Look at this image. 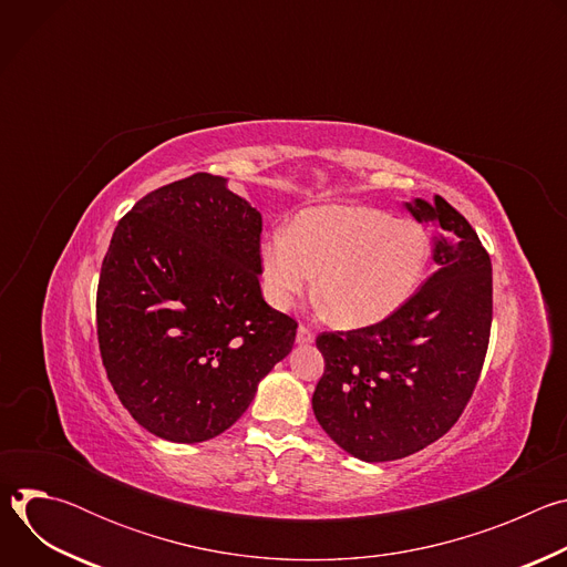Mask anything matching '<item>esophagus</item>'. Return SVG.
Listing matches in <instances>:
<instances>
[{
    "label": "esophagus",
    "mask_w": 567,
    "mask_h": 567,
    "mask_svg": "<svg viewBox=\"0 0 567 567\" xmlns=\"http://www.w3.org/2000/svg\"><path fill=\"white\" fill-rule=\"evenodd\" d=\"M296 343H298V346H309V343H313V332H311L309 328L300 326L298 332H296Z\"/></svg>",
    "instance_id": "1"
}]
</instances>
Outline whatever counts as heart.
Masks as SVG:
<instances>
[{
    "label": "heart",
    "mask_w": 567,
    "mask_h": 567,
    "mask_svg": "<svg viewBox=\"0 0 567 567\" xmlns=\"http://www.w3.org/2000/svg\"><path fill=\"white\" fill-rule=\"evenodd\" d=\"M433 251L415 219L372 206H318L289 228L269 230L258 247L265 298L289 309L313 282L330 318L365 328L392 316L417 291Z\"/></svg>",
    "instance_id": "b5f03b06"
}]
</instances>
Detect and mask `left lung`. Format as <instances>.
Returning a JSON list of instances; mask_svg holds the SVG:
<instances>
[{
	"label": "left lung",
	"instance_id": "obj_1",
	"mask_svg": "<svg viewBox=\"0 0 567 567\" xmlns=\"http://www.w3.org/2000/svg\"><path fill=\"white\" fill-rule=\"evenodd\" d=\"M406 208L440 228L437 271L377 326L316 339L326 372L313 415L363 462L406 457L440 440L468 403L489 346L492 260L477 233L440 195Z\"/></svg>",
	"mask_w": 567,
	"mask_h": 567
}]
</instances>
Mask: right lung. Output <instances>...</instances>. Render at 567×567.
<instances>
[{"label": "right lung", "mask_w": 567, "mask_h": 567, "mask_svg": "<svg viewBox=\"0 0 567 567\" xmlns=\"http://www.w3.org/2000/svg\"><path fill=\"white\" fill-rule=\"evenodd\" d=\"M262 215L197 173L118 221L96 322L107 379L152 435L195 444L230 429L282 361L298 322L260 291Z\"/></svg>", "instance_id": "right-lung-1"}]
</instances>
